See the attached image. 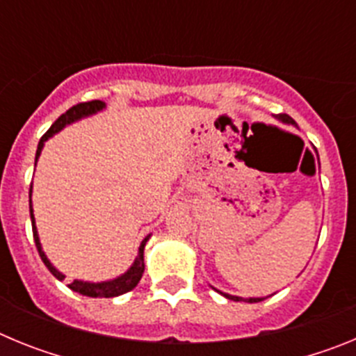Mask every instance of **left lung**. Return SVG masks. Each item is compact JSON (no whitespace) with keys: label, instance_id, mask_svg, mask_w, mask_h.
Masks as SVG:
<instances>
[{"label":"left lung","instance_id":"8db88e82","mask_svg":"<svg viewBox=\"0 0 356 356\" xmlns=\"http://www.w3.org/2000/svg\"><path fill=\"white\" fill-rule=\"evenodd\" d=\"M278 119H282V121L284 122H291V124H296V121L294 119L291 118V115H287V114H280L278 115ZM226 298H228V300H234V301H246V300H242V298H238V296H229V294H225ZM250 303H257V301H262L260 300V298H250Z\"/></svg>","mask_w":356,"mask_h":356}]
</instances>
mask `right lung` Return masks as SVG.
<instances>
[{"label":"right lung","instance_id":"obj_1","mask_svg":"<svg viewBox=\"0 0 356 356\" xmlns=\"http://www.w3.org/2000/svg\"><path fill=\"white\" fill-rule=\"evenodd\" d=\"M103 106H105V103L99 102V99H92V102L78 103V105H74V106H71L69 110H65L64 114H62L60 118L53 122L51 128H49V130L42 135V137H40V143H39V146H37L35 162H37V159H39V155H40V149H42V146H44V140L48 139V137H51L53 134H56L58 130H62V128H64L65 124H69V122L76 121V119L83 118V115L94 114V112H97V110H102ZM30 193H31V188H30ZM30 196H31V194H30ZM30 217H31V228H33V241H35L37 251H39L44 266L48 267L49 273H51L55 278L64 280V275H60V273L56 271L55 267L49 264V260L46 259V254H44L42 248H40L39 235H37L35 222H33V210H31V200H30ZM147 238H149V237L144 238L143 244H140L139 254H137V259H135L134 266L130 267V271H128V273H124V275L119 276V278L112 280V282H103V284H87V282H78V280H74L72 284H69V289H71V291H74V292H78V294H81V296H89V298H114V296H121V294H124V292H130L131 289L137 287V284H139L140 278H143V273H144V246H146Z\"/></svg>","mask_w":356,"mask_h":356}]
</instances>
